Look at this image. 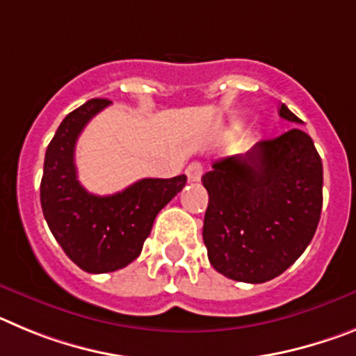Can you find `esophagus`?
I'll return each instance as SVG.
<instances>
[{
    "label": "esophagus",
    "mask_w": 356,
    "mask_h": 356,
    "mask_svg": "<svg viewBox=\"0 0 356 356\" xmlns=\"http://www.w3.org/2000/svg\"><path fill=\"white\" fill-rule=\"evenodd\" d=\"M185 175H187L188 181H200L201 175H203V168H201L200 162L188 163V168L185 169Z\"/></svg>",
    "instance_id": "34e87169"
}]
</instances>
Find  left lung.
<instances>
[{"label": "left lung", "instance_id": "obj_1", "mask_svg": "<svg viewBox=\"0 0 356 356\" xmlns=\"http://www.w3.org/2000/svg\"><path fill=\"white\" fill-rule=\"evenodd\" d=\"M280 115L301 124L282 103ZM209 193L203 242L217 273L264 284L300 259L323 209V162L310 135L292 128L246 155L213 162L201 178Z\"/></svg>", "mask_w": 356, "mask_h": 356}]
</instances>
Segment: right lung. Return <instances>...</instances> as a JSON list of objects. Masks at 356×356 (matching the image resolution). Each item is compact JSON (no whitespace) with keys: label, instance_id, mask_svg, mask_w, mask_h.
Listing matches in <instances>:
<instances>
[{"label":"right lung","instance_id":"add662e5","mask_svg":"<svg viewBox=\"0 0 356 356\" xmlns=\"http://www.w3.org/2000/svg\"><path fill=\"white\" fill-rule=\"evenodd\" d=\"M108 99H89L65 115L44 156L40 205L64 253L85 273H112L134 262L155 217L185 187L187 176L144 178L112 196L87 193L78 181L74 146L85 124Z\"/></svg>","mask_w":356,"mask_h":356}]
</instances>
